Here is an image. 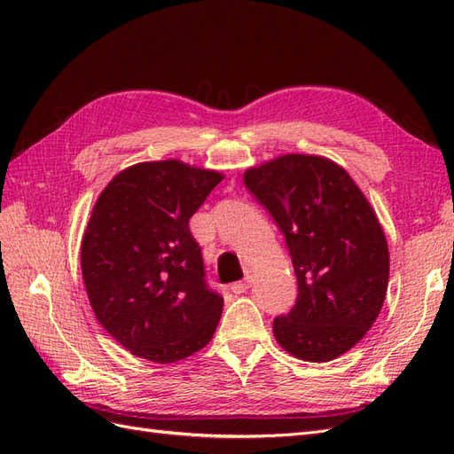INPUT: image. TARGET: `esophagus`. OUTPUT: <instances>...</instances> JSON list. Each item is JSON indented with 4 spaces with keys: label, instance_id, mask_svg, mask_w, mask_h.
Here are the masks:
<instances>
[{
    "label": "esophagus",
    "instance_id": "obj_1",
    "mask_svg": "<svg viewBox=\"0 0 454 454\" xmlns=\"http://www.w3.org/2000/svg\"><path fill=\"white\" fill-rule=\"evenodd\" d=\"M248 287H250V282L248 280H242V282L231 284V292L235 294V295H240V294H244L246 290H248Z\"/></svg>",
    "mask_w": 454,
    "mask_h": 454
}]
</instances>
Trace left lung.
Masks as SVG:
<instances>
[{
    "label": "left lung",
    "instance_id": "left-lung-1",
    "mask_svg": "<svg viewBox=\"0 0 454 454\" xmlns=\"http://www.w3.org/2000/svg\"><path fill=\"white\" fill-rule=\"evenodd\" d=\"M286 237L299 294L272 322L278 345L305 362L348 352L375 324L390 255L373 206L340 164L287 153L244 172Z\"/></svg>",
    "mask_w": 454,
    "mask_h": 454
}]
</instances>
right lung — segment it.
Returning a JSON list of instances; mask_svg holds the SVG:
<instances>
[{
  "label": "right lung",
  "instance_id": "obj_1",
  "mask_svg": "<svg viewBox=\"0 0 454 454\" xmlns=\"http://www.w3.org/2000/svg\"><path fill=\"white\" fill-rule=\"evenodd\" d=\"M223 180L177 159L121 170L100 193L81 242V272L96 320L119 345L155 364L208 345L223 297L204 282L189 219Z\"/></svg>",
  "mask_w": 454,
  "mask_h": 454
}]
</instances>
